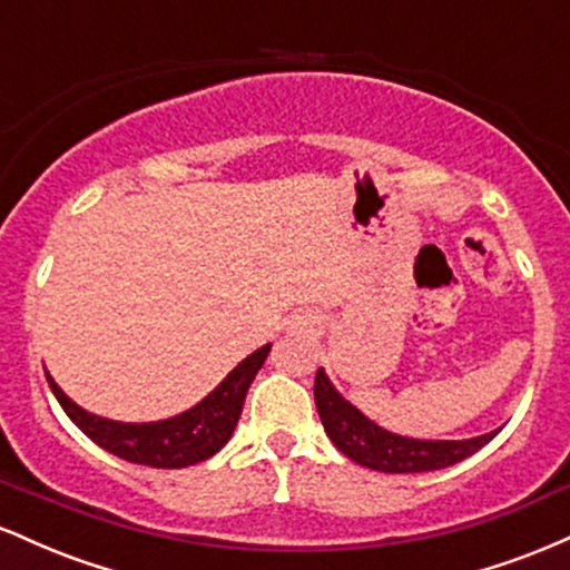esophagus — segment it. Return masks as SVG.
Listing matches in <instances>:
<instances>
[{
  "instance_id": "1",
  "label": "esophagus",
  "mask_w": 570,
  "mask_h": 570,
  "mask_svg": "<svg viewBox=\"0 0 570 570\" xmlns=\"http://www.w3.org/2000/svg\"><path fill=\"white\" fill-rule=\"evenodd\" d=\"M313 324H316V318H313L311 313H303V316H294V322H292L294 330H313Z\"/></svg>"
}]
</instances>
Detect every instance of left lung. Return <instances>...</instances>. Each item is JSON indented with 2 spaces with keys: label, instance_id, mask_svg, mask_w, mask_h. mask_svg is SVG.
Returning a JSON list of instances; mask_svg holds the SVG:
<instances>
[{
  "label": "left lung",
  "instance_id": "1",
  "mask_svg": "<svg viewBox=\"0 0 570 570\" xmlns=\"http://www.w3.org/2000/svg\"><path fill=\"white\" fill-rule=\"evenodd\" d=\"M313 396H316L318 417H322L326 436L335 442L340 453L348 455L358 466L385 474H415L453 466L485 448L499 434V429L472 436V440H412V436L391 434L375 421H370L362 410L353 407L332 385L324 370L316 372Z\"/></svg>",
  "mask_w": 570,
  "mask_h": 570
}]
</instances>
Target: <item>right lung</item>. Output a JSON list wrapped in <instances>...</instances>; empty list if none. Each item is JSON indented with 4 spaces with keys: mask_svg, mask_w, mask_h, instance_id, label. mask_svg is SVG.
<instances>
[{
    "mask_svg": "<svg viewBox=\"0 0 570 570\" xmlns=\"http://www.w3.org/2000/svg\"><path fill=\"white\" fill-rule=\"evenodd\" d=\"M271 343L263 345L246 356L244 362L235 367L230 375L222 381L217 389L206 399H200L195 407H189L179 415L166 417V421L153 423H120L109 421V417L94 415V412L82 410L71 399L58 389V383L48 375L50 391H53L58 404L71 417L77 429L85 436H90L98 448L112 453L122 461L141 463V466L153 469H185L195 463L206 461L214 453L225 448L227 440L233 436L238 426L240 410H244V399L248 385L257 377L259 367L265 364Z\"/></svg>",
    "mask_w": 570,
    "mask_h": 570,
    "instance_id": "obj_1",
    "label": "right lung"
}]
</instances>
